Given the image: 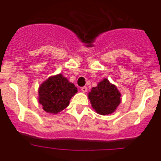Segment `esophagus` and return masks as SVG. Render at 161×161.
<instances>
[{
	"instance_id": "1",
	"label": "esophagus",
	"mask_w": 161,
	"mask_h": 161,
	"mask_svg": "<svg viewBox=\"0 0 161 161\" xmlns=\"http://www.w3.org/2000/svg\"><path fill=\"white\" fill-rule=\"evenodd\" d=\"M81 91H82V92H87V87L86 86H83L81 88Z\"/></svg>"
}]
</instances>
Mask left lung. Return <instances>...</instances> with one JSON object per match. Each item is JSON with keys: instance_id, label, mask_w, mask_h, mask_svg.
<instances>
[{"instance_id": "left-lung-1", "label": "left lung", "mask_w": 161, "mask_h": 161, "mask_svg": "<svg viewBox=\"0 0 161 161\" xmlns=\"http://www.w3.org/2000/svg\"><path fill=\"white\" fill-rule=\"evenodd\" d=\"M121 94L117 86L108 79L104 78L92 87L88 93L92 108L97 114L101 115L114 113L121 101Z\"/></svg>"}]
</instances>
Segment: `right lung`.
Wrapping results in <instances>:
<instances>
[{
	"label": "right lung",
	"mask_w": 161,
	"mask_h": 161,
	"mask_svg": "<svg viewBox=\"0 0 161 161\" xmlns=\"http://www.w3.org/2000/svg\"><path fill=\"white\" fill-rule=\"evenodd\" d=\"M78 92L72 82L62 74L50 76L40 86L38 101L47 113L57 114L65 109Z\"/></svg>",
	"instance_id": "obj_1"
}]
</instances>
